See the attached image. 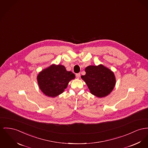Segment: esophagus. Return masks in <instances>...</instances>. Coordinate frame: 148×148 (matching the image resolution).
<instances>
[{
  "label": "esophagus",
  "instance_id": "obj_1",
  "mask_svg": "<svg viewBox=\"0 0 148 148\" xmlns=\"http://www.w3.org/2000/svg\"><path fill=\"white\" fill-rule=\"evenodd\" d=\"M76 77L77 79H79L80 77V73H77L76 75Z\"/></svg>",
  "mask_w": 148,
  "mask_h": 148
}]
</instances>
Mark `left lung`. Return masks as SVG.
<instances>
[{"label": "left lung", "mask_w": 148, "mask_h": 148, "mask_svg": "<svg viewBox=\"0 0 148 148\" xmlns=\"http://www.w3.org/2000/svg\"><path fill=\"white\" fill-rule=\"evenodd\" d=\"M86 74L81 76L92 95L98 98L108 96L114 89L116 79L114 72L108 68L99 64L85 68Z\"/></svg>", "instance_id": "left-lung-1"}]
</instances>
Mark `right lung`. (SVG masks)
I'll use <instances>...</instances> for the list:
<instances>
[{
  "mask_svg": "<svg viewBox=\"0 0 148 148\" xmlns=\"http://www.w3.org/2000/svg\"><path fill=\"white\" fill-rule=\"evenodd\" d=\"M75 78L71 71L61 64H53L40 71L37 81L41 91L49 97L54 98L63 93L70 81Z\"/></svg>",
  "mask_w": 148,
  "mask_h": 148,
  "instance_id": "add662e5",
  "label": "right lung"
}]
</instances>
